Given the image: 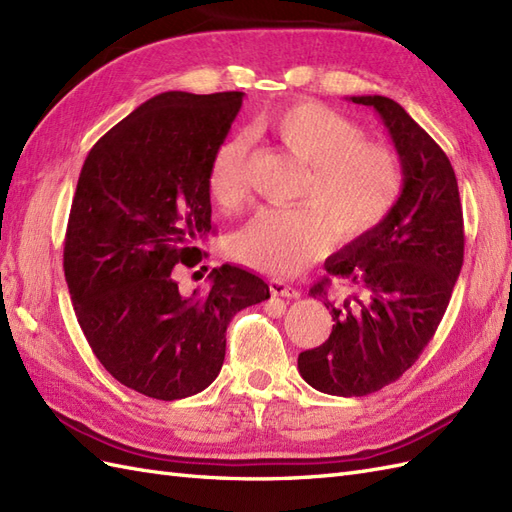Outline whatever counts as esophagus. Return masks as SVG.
Returning <instances> with one entry per match:
<instances>
[{
  "instance_id": "esophagus-1",
  "label": "esophagus",
  "mask_w": 512,
  "mask_h": 512,
  "mask_svg": "<svg viewBox=\"0 0 512 512\" xmlns=\"http://www.w3.org/2000/svg\"><path fill=\"white\" fill-rule=\"evenodd\" d=\"M269 291H271L273 295H278V297H289V299L299 297V291L295 289V286H291L289 282H284L282 278L269 280Z\"/></svg>"
}]
</instances>
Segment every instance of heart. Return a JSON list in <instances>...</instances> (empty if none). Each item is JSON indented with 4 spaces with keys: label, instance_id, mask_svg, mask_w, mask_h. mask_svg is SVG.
Masks as SVG:
<instances>
[{
    "label": "heart",
    "instance_id": "heart-1",
    "mask_svg": "<svg viewBox=\"0 0 512 512\" xmlns=\"http://www.w3.org/2000/svg\"><path fill=\"white\" fill-rule=\"evenodd\" d=\"M265 130L306 165L291 210L263 208L232 236L243 265L293 276L328 252L332 234L354 243L389 217L402 193V165L386 145L365 141L352 119L319 102H295L265 119ZM208 195L228 210L249 197L247 141L230 136L208 165Z\"/></svg>",
    "mask_w": 512,
    "mask_h": 512
}]
</instances>
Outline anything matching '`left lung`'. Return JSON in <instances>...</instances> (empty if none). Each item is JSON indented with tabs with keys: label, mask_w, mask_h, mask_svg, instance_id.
<instances>
[{
	"label": "left lung",
	"mask_w": 512,
	"mask_h": 512,
	"mask_svg": "<svg viewBox=\"0 0 512 512\" xmlns=\"http://www.w3.org/2000/svg\"><path fill=\"white\" fill-rule=\"evenodd\" d=\"M371 106L400 154L404 189L376 230L326 260L328 278L310 295L332 315L328 341L299 354L313 389L360 397L395 382L430 343L463 267L465 226L450 158L408 112L382 95L350 97ZM332 279L351 295L330 300Z\"/></svg>",
	"instance_id": "obj_1"
}]
</instances>
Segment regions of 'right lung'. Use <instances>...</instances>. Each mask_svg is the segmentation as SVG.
Wrapping results in <instances>:
<instances>
[{"mask_svg":"<svg viewBox=\"0 0 512 512\" xmlns=\"http://www.w3.org/2000/svg\"><path fill=\"white\" fill-rule=\"evenodd\" d=\"M243 93L182 91L147 99L86 156L65 234V280L99 363L154 400L204 391L226 358L239 310L265 302L252 271L221 265L210 291L182 295L176 265L195 267L210 226L208 165Z\"/></svg>","mask_w":512,"mask_h":512,"instance_id":"add662e5","label":"right lung"}]
</instances>
